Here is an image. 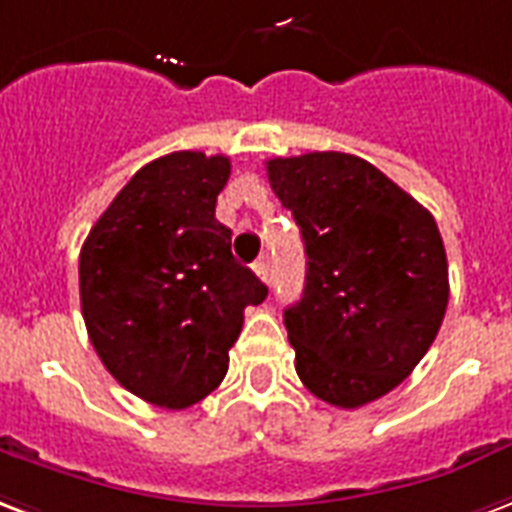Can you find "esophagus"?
<instances>
[{
	"label": "esophagus",
	"instance_id": "esophagus-1",
	"mask_svg": "<svg viewBox=\"0 0 512 512\" xmlns=\"http://www.w3.org/2000/svg\"><path fill=\"white\" fill-rule=\"evenodd\" d=\"M255 274L263 279V282H268V257H260L255 263Z\"/></svg>",
	"mask_w": 512,
	"mask_h": 512
}]
</instances>
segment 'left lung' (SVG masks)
I'll list each match as a JSON object with an SVG mask.
<instances>
[{
  "label": "left lung",
  "mask_w": 512,
  "mask_h": 512,
  "mask_svg": "<svg viewBox=\"0 0 512 512\" xmlns=\"http://www.w3.org/2000/svg\"><path fill=\"white\" fill-rule=\"evenodd\" d=\"M301 227L306 285L285 309L295 372L317 399L355 410L420 363L448 309V257L418 200L372 162L312 151L266 162Z\"/></svg>",
  "instance_id": "left-lung-1"
}]
</instances>
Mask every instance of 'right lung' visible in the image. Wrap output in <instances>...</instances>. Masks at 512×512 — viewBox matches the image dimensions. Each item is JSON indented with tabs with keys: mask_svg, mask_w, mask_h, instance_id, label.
<instances>
[{
	"mask_svg": "<svg viewBox=\"0 0 512 512\" xmlns=\"http://www.w3.org/2000/svg\"><path fill=\"white\" fill-rule=\"evenodd\" d=\"M227 179L222 154H165L127 181L83 241L94 350L119 385L165 410H187L225 380L244 309L268 295L214 217Z\"/></svg>",
	"mask_w": 512,
	"mask_h": 512,
	"instance_id": "1",
	"label": "right lung"
}]
</instances>
